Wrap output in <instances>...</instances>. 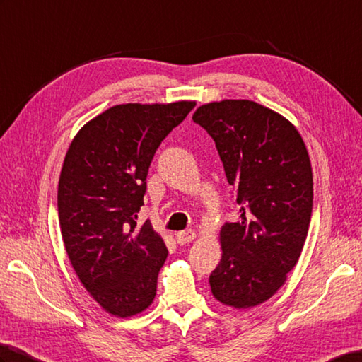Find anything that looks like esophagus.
Returning <instances> with one entry per match:
<instances>
[{
	"instance_id": "esophagus-1",
	"label": "esophagus",
	"mask_w": 362,
	"mask_h": 362,
	"mask_svg": "<svg viewBox=\"0 0 362 362\" xmlns=\"http://www.w3.org/2000/svg\"><path fill=\"white\" fill-rule=\"evenodd\" d=\"M195 232L193 230H182V232H178L176 233V236H175V240H176V243H178L180 245H184V244H189L190 241H193L195 240Z\"/></svg>"
}]
</instances>
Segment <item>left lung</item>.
I'll return each mask as SVG.
<instances>
[{
    "label": "left lung",
    "mask_w": 362,
    "mask_h": 362,
    "mask_svg": "<svg viewBox=\"0 0 362 362\" xmlns=\"http://www.w3.org/2000/svg\"><path fill=\"white\" fill-rule=\"evenodd\" d=\"M192 119L214 138L241 219L219 232L223 257L209 278L219 303L258 305L286 283L303 252L313 176L292 122L249 100L201 105Z\"/></svg>",
    "instance_id": "8db88e82"
}]
</instances>
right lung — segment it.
<instances>
[{"instance_id":"1","label":"right lung","mask_w":362,"mask_h":362,"mask_svg":"<svg viewBox=\"0 0 362 362\" xmlns=\"http://www.w3.org/2000/svg\"><path fill=\"white\" fill-rule=\"evenodd\" d=\"M195 101L119 104L78 132L58 182L67 257L87 292L119 318L152 304L167 247L151 221L136 226L156 148Z\"/></svg>"}]
</instances>
